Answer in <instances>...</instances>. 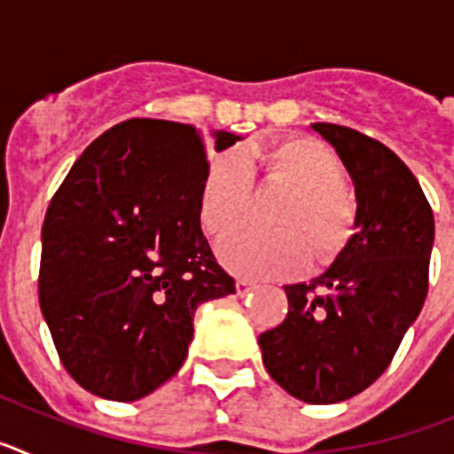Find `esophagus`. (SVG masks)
I'll return each mask as SVG.
<instances>
[{
	"label": "esophagus",
	"instance_id": "esophagus-1",
	"mask_svg": "<svg viewBox=\"0 0 454 454\" xmlns=\"http://www.w3.org/2000/svg\"><path fill=\"white\" fill-rule=\"evenodd\" d=\"M254 288H256V284L250 282V279H236V293H239L240 298H243V295H247L250 291H254Z\"/></svg>",
	"mask_w": 454,
	"mask_h": 454
}]
</instances>
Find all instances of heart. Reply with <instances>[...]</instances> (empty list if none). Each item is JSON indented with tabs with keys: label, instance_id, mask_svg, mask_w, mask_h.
I'll return each mask as SVG.
<instances>
[{
	"label": "heart",
	"instance_id": "b5f03b06",
	"mask_svg": "<svg viewBox=\"0 0 454 454\" xmlns=\"http://www.w3.org/2000/svg\"><path fill=\"white\" fill-rule=\"evenodd\" d=\"M254 179L291 188L277 224L282 230H239L220 243L223 263L243 277H286L304 270L311 245L320 262L340 252L352 234L356 207L346 188L340 156L316 138H286L246 154H218L200 195L204 230L223 236L250 211Z\"/></svg>",
	"mask_w": 454,
	"mask_h": 454
}]
</instances>
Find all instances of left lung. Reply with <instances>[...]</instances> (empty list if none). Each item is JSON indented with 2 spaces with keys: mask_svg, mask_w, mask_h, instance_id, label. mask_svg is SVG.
<instances>
[{
  "mask_svg": "<svg viewBox=\"0 0 454 454\" xmlns=\"http://www.w3.org/2000/svg\"><path fill=\"white\" fill-rule=\"evenodd\" d=\"M332 143L356 188V227L334 266L311 284L284 286L288 314L263 332V366L309 404L348 400L371 387L423 309L430 286L434 214L419 179L387 145L332 122Z\"/></svg>",
  "mask_w": 454,
  "mask_h": 454,
  "instance_id": "1",
  "label": "left lung"
}]
</instances>
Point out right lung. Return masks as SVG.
Instances as JSON below:
<instances>
[{
  "instance_id": "1",
  "label": "right lung",
  "mask_w": 454,
  "mask_h": 454,
  "mask_svg": "<svg viewBox=\"0 0 454 454\" xmlns=\"http://www.w3.org/2000/svg\"><path fill=\"white\" fill-rule=\"evenodd\" d=\"M239 136L218 131L215 150ZM207 138L131 118L92 140L43 223L40 311L63 368L131 403L182 368L195 309L236 291L200 227Z\"/></svg>"
}]
</instances>
